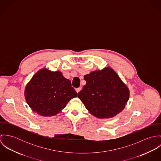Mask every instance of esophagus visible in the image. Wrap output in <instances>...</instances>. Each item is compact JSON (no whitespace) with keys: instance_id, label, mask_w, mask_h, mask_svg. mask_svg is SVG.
<instances>
[{"instance_id":"1","label":"esophagus","mask_w":161,"mask_h":161,"mask_svg":"<svg viewBox=\"0 0 161 161\" xmlns=\"http://www.w3.org/2000/svg\"><path fill=\"white\" fill-rule=\"evenodd\" d=\"M81 89H82L81 87H78V88H77V89H75V91H76V92H77V93H79V92L81 91Z\"/></svg>"}]
</instances>
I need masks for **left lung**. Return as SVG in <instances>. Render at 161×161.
Returning a JSON list of instances; mask_svg holds the SVG:
<instances>
[{
	"instance_id": "left-lung-1",
	"label": "left lung",
	"mask_w": 161,
	"mask_h": 161,
	"mask_svg": "<svg viewBox=\"0 0 161 161\" xmlns=\"http://www.w3.org/2000/svg\"><path fill=\"white\" fill-rule=\"evenodd\" d=\"M86 84L78 98L89 112L98 118H110L120 113L130 97V91L115 70L107 67L84 75Z\"/></svg>"
}]
</instances>
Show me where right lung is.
I'll return each instance as SVG.
<instances>
[{
  "label": "right lung",
  "instance_id": "1",
  "mask_svg": "<svg viewBox=\"0 0 161 161\" xmlns=\"http://www.w3.org/2000/svg\"><path fill=\"white\" fill-rule=\"evenodd\" d=\"M77 97L69 79L60 71L52 72L46 68L38 70L25 89L26 102L38 115H57L69 101Z\"/></svg>",
  "mask_w": 161,
  "mask_h": 161
}]
</instances>
